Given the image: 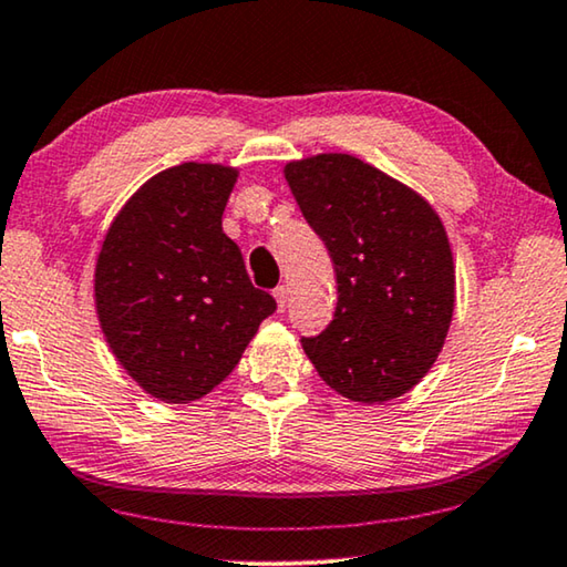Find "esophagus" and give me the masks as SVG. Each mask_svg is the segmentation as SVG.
Instances as JSON below:
<instances>
[{
	"instance_id": "1",
	"label": "esophagus",
	"mask_w": 567,
	"mask_h": 567,
	"mask_svg": "<svg viewBox=\"0 0 567 567\" xmlns=\"http://www.w3.org/2000/svg\"><path fill=\"white\" fill-rule=\"evenodd\" d=\"M274 296H276L278 311H286V303H289V289H286V286H278V289L274 291Z\"/></svg>"
}]
</instances>
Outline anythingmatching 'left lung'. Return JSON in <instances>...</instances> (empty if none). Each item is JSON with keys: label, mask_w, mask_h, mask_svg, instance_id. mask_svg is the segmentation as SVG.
Wrapping results in <instances>:
<instances>
[{"label": "left lung", "mask_w": 567, "mask_h": 567, "mask_svg": "<svg viewBox=\"0 0 567 567\" xmlns=\"http://www.w3.org/2000/svg\"><path fill=\"white\" fill-rule=\"evenodd\" d=\"M286 182L337 274L324 332L301 337L329 388L357 403L411 390L454 313V258L441 217L411 187L350 154L286 164Z\"/></svg>", "instance_id": "left-lung-1"}]
</instances>
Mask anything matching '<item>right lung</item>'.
Masks as SVG:
<instances>
[{"mask_svg":"<svg viewBox=\"0 0 567 567\" xmlns=\"http://www.w3.org/2000/svg\"><path fill=\"white\" fill-rule=\"evenodd\" d=\"M238 172L185 162L156 174L111 223L95 264L106 342L146 393L189 403L238 364L276 311L223 233Z\"/></svg>","mask_w":567,"mask_h":567,"instance_id":"right-lung-1","label":"right lung"}]
</instances>
